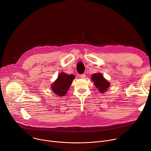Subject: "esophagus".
<instances>
[{"mask_svg":"<svg viewBox=\"0 0 151 151\" xmlns=\"http://www.w3.org/2000/svg\"><path fill=\"white\" fill-rule=\"evenodd\" d=\"M80 77H81V78H86V75H85L84 73L81 74V75H80Z\"/></svg>","mask_w":151,"mask_h":151,"instance_id":"obj_1","label":"esophagus"}]
</instances>
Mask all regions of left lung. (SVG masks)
<instances>
[{
	"mask_svg": "<svg viewBox=\"0 0 151 151\" xmlns=\"http://www.w3.org/2000/svg\"><path fill=\"white\" fill-rule=\"evenodd\" d=\"M91 80L94 82V84L99 89L101 93H104L110 86L109 82L100 73H94L92 75Z\"/></svg>",
	"mask_w": 151,
	"mask_h": 151,
	"instance_id": "1",
	"label": "left lung"
}]
</instances>
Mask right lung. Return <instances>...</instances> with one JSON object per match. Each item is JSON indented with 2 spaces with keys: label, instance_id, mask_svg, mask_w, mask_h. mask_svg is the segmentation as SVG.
<instances>
[{
  "label": "right lung",
  "instance_id": "obj_1",
  "mask_svg": "<svg viewBox=\"0 0 151 151\" xmlns=\"http://www.w3.org/2000/svg\"><path fill=\"white\" fill-rule=\"evenodd\" d=\"M74 78L75 76L72 74L67 75L64 73H60L57 79L52 86V89L54 93L57 94L58 96H63L69 89Z\"/></svg>",
  "mask_w": 151,
  "mask_h": 151
}]
</instances>
